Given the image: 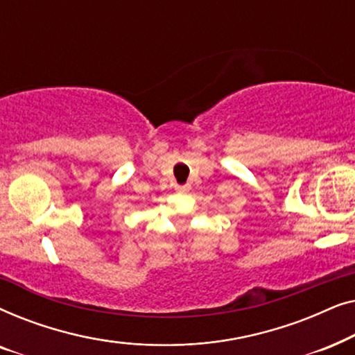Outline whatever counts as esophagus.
Listing matches in <instances>:
<instances>
[{
  "mask_svg": "<svg viewBox=\"0 0 355 355\" xmlns=\"http://www.w3.org/2000/svg\"><path fill=\"white\" fill-rule=\"evenodd\" d=\"M189 189H191V186H189V184H182V186H179V184H178V186H176V191L178 192H187Z\"/></svg>",
  "mask_w": 355,
  "mask_h": 355,
  "instance_id": "esophagus-1",
  "label": "esophagus"
}]
</instances>
